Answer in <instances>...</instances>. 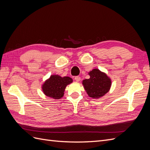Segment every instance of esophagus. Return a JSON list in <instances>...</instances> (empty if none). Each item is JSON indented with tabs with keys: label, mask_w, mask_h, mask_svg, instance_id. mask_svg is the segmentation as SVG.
Masks as SVG:
<instances>
[{
	"label": "esophagus",
	"mask_w": 150,
	"mask_h": 150,
	"mask_svg": "<svg viewBox=\"0 0 150 150\" xmlns=\"http://www.w3.org/2000/svg\"><path fill=\"white\" fill-rule=\"evenodd\" d=\"M74 79L76 80V82H79V81H80L81 80V78L79 76H76L74 78Z\"/></svg>",
	"instance_id": "esophagus-1"
}]
</instances>
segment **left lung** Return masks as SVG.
Here are the masks:
<instances>
[{"instance_id": "obj_1", "label": "left lung", "mask_w": 150, "mask_h": 150, "mask_svg": "<svg viewBox=\"0 0 150 150\" xmlns=\"http://www.w3.org/2000/svg\"><path fill=\"white\" fill-rule=\"evenodd\" d=\"M88 74L89 79L83 80L82 84L90 98L99 99L110 91L112 81L105 72L95 68Z\"/></svg>"}]
</instances>
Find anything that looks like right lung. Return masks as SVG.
Returning <instances> with one entry per match:
<instances>
[{"instance_id":"1","label":"right lung","mask_w":150,"mask_h":150,"mask_svg":"<svg viewBox=\"0 0 150 150\" xmlns=\"http://www.w3.org/2000/svg\"><path fill=\"white\" fill-rule=\"evenodd\" d=\"M72 81V79L68 76L61 77L57 74H52L42 84V91L46 96L59 99L64 96L66 86Z\"/></svg>"}]
</instances>
